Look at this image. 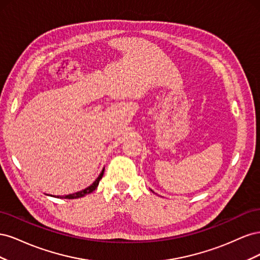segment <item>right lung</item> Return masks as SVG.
I'll return each mask as SVG.
<instances>
[{
  "label": "right lung",
  "mask_w": 260,
  "mask_h": 260,
  "mask_svg": "<svg viewBox=\"0 0 260 260\" xmlns=\"http://www.w3.org/2000/svg\"><path fill=\"white\" fill-rule=\"evenodd\" d=\"M103 175H104V169L102 170V172L100 174V176H99V178L94 181V182L90 185V186H88L86 188H84V190H82V191H79V192H77V193H74V194H69V195H65V196H59L60 199H68V200H73V199H79V198H82V196H85V195H88V194H90V193H92L94 190H95V188L98 187V185H99V182H100V180L102 179V177H103Z\"/></svg>",
  "instance_id": "right-lung-1"
}]
</instances>
